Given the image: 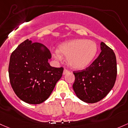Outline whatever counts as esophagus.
<instances>
[{"instance_id": "obj_1", "label": "esophagus", "mask_w": 128, "mask_h": 128, "mask_svg": "<svg viewBox=\"0 0 128 128\" xmlns=\"http://www.w3.org/2000/svg\"><path fill=\"white\" fill-rule=\"evenodd\" d=\"M68 72H69V71H68V69H66V68H64V71H63V74H64V75L66 74H68Z\"/></svg>"}]
</instances>
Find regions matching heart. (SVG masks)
<instances>
[{"label":"heart","mask_w":128,"mask_h":128,"mask_svg":"<svg viewBox=\"0 0 128 128\" xmlns=\"http://www.w3.org/2000/svg\"><path fill=\"white\" fill-rule=\"evenodd\" d=\"M97 52L98 47L94 42L76 39L60 44L53 56L58 60H62V56L68 57L67 60L70 68L83 69L92 62Z\"/></svg>","instance_id":"1"}]
</instances>
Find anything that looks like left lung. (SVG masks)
Wrapping results in <instances>:
<instances>
[{
	"mask_svg": "<svg viewBox=\"0 0 128 128\" xmlns=\"http://www.w3.org/2000/svg\"><path fill=\"white\" fill-rule=\"evenodd\" d=\"M101 52L85 69L74 71L73 89L76 96L86 103H95L108 94L117 74L116 60L113 50L100 43Z\"/></svg>",
	"mask_w": 128,
	"mask_h": 128,
	"instance_id": "1",
	"label": "left lung"
}]
</instances>
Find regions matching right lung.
<instances>
[{
	"label": "right lung",
	"instance_id": "add662e5",
	"mask_svg": "<svg viewBox=\"0 0 128 128\" xmlns=\"http://www.w3.org/2000/svg\"><path fill=\"white\" fill-rule=\"evenodd\" d=\"M50 52L45 45L26 40L12 52L8 66L11 86L25 102L39 104L52 94L64 68L52 67Z\"/></svg>",
	"mask_w": 128,
	"mask_h": 128
}]
</instances>
